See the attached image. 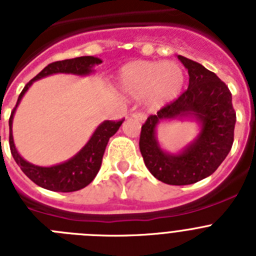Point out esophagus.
Masks as SVG:
<instances>
[{"mask_svg":"<svg viewBox=\"0 0 256 256\" xmlns=\"http://www.w3.org/2000/svg\"><path fill=\"white\" fill-rule=\"evenodd\" d=\"M132 116L136 118V119H138L140 122L146 120V114H144V112H133Z\"/></svg>","mask_w":256,"mask_h":256,"instance_id":"1","label":"esophagus"}]
</instances>
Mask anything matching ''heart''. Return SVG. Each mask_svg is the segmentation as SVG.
Instances as JSON below:
<instances>
[{"label": "heart", "instance_id": "heart-1", "mask_svg": "<svg viewBox=\"0 0 256 256\" xmlns=\"http://www.w3.org/2000/svg\"><path fill=\"white\" fill-rule=\"evenodd\" d=\"M118 82L122 91L134 98L144 97L146 105L162 108L182 91L184 74L182 68L172 61H133L119 72Z\"/></svg>", "mask_w": 256, "mask_h": 256}]
</instances>
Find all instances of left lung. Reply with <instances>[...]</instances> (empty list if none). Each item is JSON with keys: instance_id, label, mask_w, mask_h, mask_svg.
Wrapping results in <instances>:
<instances>
[{"instance_id": "8db88e82", "label": "left lung", "mask_w": 256, "mask_h": 256, "mask_svg": "<svg viewBox=\"0 0 256 256\" xmlns=\"http://www.w3.org/2000/svg\"><path fill=\"white\" fill-rule=\"evenodd\" d=\"M188 70V88L177 100L150 115L141 128L140 150L156 180L173 186L192 184L212 176L232 148L236 112L224 82L194 60L178 55ZM194 116L202 126L198 138L180 154L162 152L156 140L162 120Z\"/></svg>"}]
</instances>
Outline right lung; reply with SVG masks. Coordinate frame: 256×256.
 Segmentation results:
<instances>
[{
    "label": "right lung",
    "instance_id": "obj_1",
    "mask_svg": "<svg viewBox=\"0 0 256 256\" xmlns=\"http://www.w3.org/2000/svg\"><path fill=\"white\" fill-rule=\"evenodd\" d=\"M101 62L102 61L100 58H94V56H80V58H68V60L51 62L40 73H38L34 78L32 79L30 82L26 83L22 94H19L16 106L11 112V116L8 119V126H10V137H8L10 150L11 154H12V158L20 166V169L24 172V174L29 180H33L40 187H44V188L50 190V191L56 192H73L88 186L94 180L98 170H100L102 156L104 152H105L108 140H110L112 136L116 133V130H119V126H122L124 119L118 122L105 120L104 123H101L96 128L90 141L86 144L84 148L79 151L76 156H73L72 159L68 160V162L54 165V166H38V165H33L22 159L16 151V148H15L12 138V130H11L15 110H16L18 105H19L24 94L28 91V88L30 87L32 83L34 82V80H38V79L56 73L88 76L90 73H92V68L94 65L101 64Z\"/></svg>",
    "mask_w": 256,
    "mask_h": 256
}]
</instances>
